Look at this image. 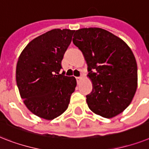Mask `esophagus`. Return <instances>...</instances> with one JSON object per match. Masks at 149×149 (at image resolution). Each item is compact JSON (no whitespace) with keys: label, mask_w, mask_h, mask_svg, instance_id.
<instances>
[{"label":"esophagus","mask_w":149,"mask_h":149,"mask_svg":"<svg viewBox=\"0 0 149 149\" xmlns=\"http://www.w3.org/2000/svg\"><path fill=\"white\" fill-rule=\"evenodd\" d=\"M76 79H77V83H79V82H80V81L81 80H82V77H77V78H76Z\"/></svg>","instance_id":"esophagus-1"}]
</instances>
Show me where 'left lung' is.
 I'll return each mask as SVG.
<instances>
[{"instance_id": "left-lung-1", "label": "left lung", "mask_w": 149, "mask_h": 149, "mask_svg": "<svg viewBox=\"0 0 149 149\" xmlns=\"http://www.w3.org/2000/svg\"><path fill=\"white\" fill-rule=\"evenodd\" d=\"M72 42L84 56L93 83V91L86 95L89 109L107 118L120 114L131 103L138 86L137 63L130 47L98 27L79 29Z\"/></svg>"}]
</instances>
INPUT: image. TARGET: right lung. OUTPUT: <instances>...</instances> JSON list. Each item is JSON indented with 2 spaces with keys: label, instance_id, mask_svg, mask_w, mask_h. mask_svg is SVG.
Listing matches in <instances>:
<instances>
[{
  "label": "right lung",
  "instance_id": "1",
  "mask_svg": "<svg viewBox=\"0 0 149 149\" xmlns=\"http://www.w3.org/2000/svg\"><path fill=\"white\" fill-rule=\"evenodd\" d=\"M75 31L54 29L36 37L18 58L16 81L20 97L33 114L46 120L68 108L77 80L60 74L65 52Z\"/></svg>",
  "mask_w": 149,
  "mask_h": 149
}]
</instances>
